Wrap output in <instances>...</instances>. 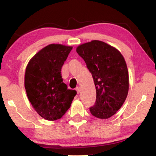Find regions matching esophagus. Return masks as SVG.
Here are the masks:
<instances>
[{"label": "esophagus", "instance_id": "esophagus-1", "mask_svg": "<svg viewBox=\"0 0 156 156\" xmlns=\"http://www.w3.org/2000/svg\"><path fill=\"white\" fill-rule=\"evenodd\" d=\"M76 92H77L78 94L80 93V87H77L76 88Z\"/></svg>", "mask_w": 156, "mask_h": 156}]
</instances>
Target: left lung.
I'll return each instance as SVG.
<instances>
[{
	"label": "left lung",
	"instance_id": "8db88e82",
	"mask_svg": "<svg viewBox=\"0 0 156 156\" xmlns=\"http://www.w3.org/2000/svg\"><path fill=\"white\" fill-rule=\"evenodd\" d=\"M76 51L85 62L96 86V103L90 112L100 119H108L127 96L129 78L125 60L114 47L100 41L80 44Z\"/></svg>",
	"mask_w": 156,
	"mask_h": 156
}]
</instances>
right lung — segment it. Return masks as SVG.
<instances>
[{
	"instance_id": "obj_1",
	"label": "right lung",
	"mask_w": 156,
	"mask_h": 156,
	"mask_svg": "<svg viewBox=\"0 0 156 156\" xmlns=\"http://www.w3.org/2000/svg\"><path fill=\"white\" fill-rule=\"evenodd\" d=\"M73 47L50 44L31 58L25 69V88L34 110L47 120L61 118L76 91L63 83L61 68Z\"/></svg>"
}]
</instances>
